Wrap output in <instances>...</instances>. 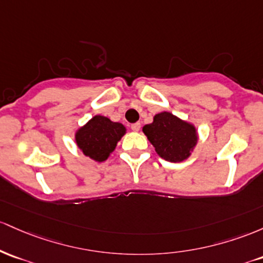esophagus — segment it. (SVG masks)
Segmentation results:
<instances>
[{
  "label": "esophagus",
  "instance_id": "obj_1",
  "mask_svg": "<svg viewBox=\"0 0 263 263\" xmlns=\"http://www.w3.org/2000/svg\"><path fill=\"white\" fill-rule=\"evenodd\" d=\"M140 123H135V124H133L132 125V130L133 132H139L140 130Z\"/></svg>",
  "mask_w": 263,
  "mask_h": 263
}]
</instances>
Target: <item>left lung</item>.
<instances>
[{
	"mask_svg": "<svg viewBox=\"0 0 263 263\" xmlns=\"http://www.w3.org/2000/svg\"><path fill=\"white\" fill-rule=\"evenodd\" d=\"M143 133L164 160L181 163L191 156L199 141L196 126L170 111H160L153 123L143 126Z\"/></svg>",
	"mask_w": 263,
	"mask_h": 263,
	"instance_id": "8db88e82",
	"label": "left lung"
}]
</instances>
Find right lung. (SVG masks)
Here are the masks:
<instances>
[{
    "instance_id": "add662e5",
    "label": "right lung",
    "mask_w": 263,
    "mask_h": 263,
    "mask_svg": "<svg viewBox=\"0 0 263 263\" xmlns=\"http://www.w3.org/2000/svg\"><path fill=\"white\" fill-rule=\"evenodd\" d=\"M122 123L111 122L104 116H94L74 133L78 149L94 161L103 163L116 150L118 141L125 135Z\"/></svg>"
}]
</instances>
